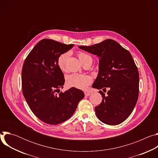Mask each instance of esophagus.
<instances>
[{
	"label": "esophagus",
	"mask_w": 158,
	"mask_h": 158,
	"mask_svg": "<svg viewBox=\"0 0 158 158\" xmlns=\"http://www.w3.org/2000/svg\"><path fill=\"white\" fill-rule=\"evenodd\" d=\"M84 94L85 96H89L90 94H91V93H88V92H84Z\"/></svg>",
	"instance_id": "esophagus-1"
}]
</instances>
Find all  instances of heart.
Masks as SVG:
<instances>
[{
  "label": "heart",
  "instance_id": "obj_1",
  "mask_svg": "<svg viewBox=\"0 0 158 158\" xmlns=\"http://www.w3.org/2000/svg\"><path fill=\"white\" fill-rule=\"evenodd\" d=\"M69 57V53L65 52L59 56L57 59V65L62 71H66V62ZM78 57L81 62L84 64L87 59H92L86 53L81 52L78 53ZM93 82L92 77L87 74H80L74 73L67 76L66 77V84L70 87L79 89H85Z\"/></svg>",
  "mask_w": 158,
  "mask_h": 158
}]
</instances>
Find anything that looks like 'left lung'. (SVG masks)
<instances>
[{
	"label": "left lung",
	"mask_w": 158,
	"mask_h": 158,
	"mask_svg": "<svg viewBox=\"0 0 158 158\" xmlns=\"http://www.w3.org/2000/svg\"><path fill=\"white\" fill-rule=\"evenodd\" d=\"M79 48L99 57V74L93 87L103 89L104 93L109 89L107 94L99 91L102 99L95 107L98 118L108 125L122 123L131 114L139 96V72L131 54L112 39Z\"/></svg>",
	"instance_id": "1"
}]
</instances>
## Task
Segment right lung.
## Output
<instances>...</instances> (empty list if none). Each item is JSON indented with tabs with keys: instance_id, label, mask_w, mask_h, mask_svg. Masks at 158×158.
Masks as SVG:
<instances>
[{
	"instance_id": "1",
	"label": "right lung",
	"mask_w": 158,
	"mask_h": 158,
	"mask_svg": "<svg viewBox=\"0 0 158 158\" xmlns=\"http://www.w3.org/2000/svg\"><path fill=\"white\" fill-rule=\"evenodd\" d=\"M73 46L44 39L35 45L24 60L22 93L34 115L45 123L56 125L69 119L84 97L82 91L74 87L59 93L65 79L57 59Z\"/></svg>"
}]
</instances>
